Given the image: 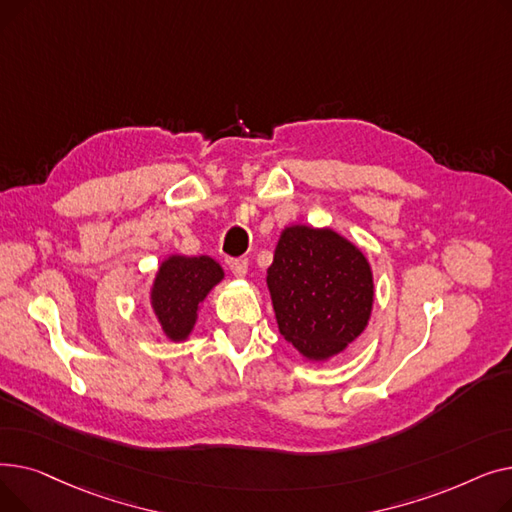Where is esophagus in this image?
Segmentation results:
<instances>
[{"label":"esophagus","mask_w":512,"mask_h":512,"mask_svg":"<svg viewBox=\"0 0 512 512\" xmlns=\"http://www.w3.org/2000/svg\"><path fill=\"white\" fill-rule=\"evenodd\" d=\"M226 265L230 267V272L238 278L247 276V270H249V261L247 259H240V257H228L226 259Z\"/></svg>","instance_id":"34e87169"}]
</instances>
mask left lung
Returning a JSON list of instances; mask_svg holds the SVG:
<instances>
[{"label":"left lung","mask_w":512,"mask_h":512,"mask_svg":"<svg viewBox=\"0 0 512 512\" xmlns=\"http://www.w3.org/2000/svg\"><path fill=\"white\" fill-rule=\"evenodd\" d=\"M280 334L307 359L342 353L367 326L373 278L365 255L332 230L290 226L267 270Z\"/></svg>","instance_id":"8db88e82"}]
</instances>
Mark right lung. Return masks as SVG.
<instances>
[{"label": "right lung", "instance_id": "1", "mask_svg": "<svg viewBox=\"0 0 512 512\" xmlns=\"http://www.w3.org/2000/svg\"><path fill=\"white\" fill-rule=\"evenodd\" d=\"M222 278L220 263L205 255H176L161 263L151 290V305L168 338L184 340L191 334L199 303Z\"/></svg>", "mask_w": 512, "mask_h": 512}]
</instances>
